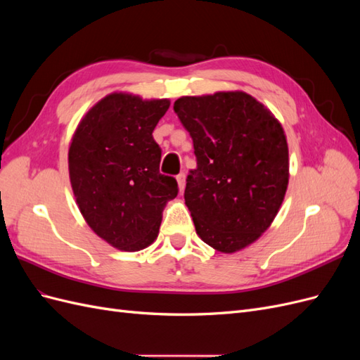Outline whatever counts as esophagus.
<instances>
[{
	"mask_svg": "<svg viewBox=\"0 0 360 360\" xmlns=\"http://www.w3.org/2000/svg\"><path fill=\"white\" fill-rule=\"evenodd\" d=\"M176 179H177V183H179L180 192H183L184 188H186V176H184V172H180Z\"/></svg>",
	"mask_w": 360,
	"mask_h": 360,
	"instance_id": "34e87169",
	"label": "esophagus"
}]
</instances>
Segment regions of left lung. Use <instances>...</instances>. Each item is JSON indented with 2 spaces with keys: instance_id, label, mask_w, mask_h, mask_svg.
I'll return each instance as SVG.
<instances>
[{
  "instance_id": "obj_1",
  "label": "left lung",
  "mask_w": 360,
  "mask_h": 360,
  "mask_svg": "<svg viewBox=\"0 0 360 360\" xmlns=\"http://www.w3.org/2000/svg\"><path fill=\"white\" fill-rule=\"evenodd\" d=\"M193 141L197 168L184 201L197 234L233 254L263 234L288 186V146L281 123L243 91L184 96L174 102Z\"/></svg>"
}]
</instances>
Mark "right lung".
<instances>
[{"label":"right lung","mask_w":360,"mask_h":360,"mask_svg":"<svg viewBox=\"0 0 360 360\" xmlns=\"http://www.w3.org/2000/svg\"><path fill=\"white\" fill-rule=\"evenodd\" d=\"M168 108V99L112 93L85 114L72 138L76 204L91 230L117 249L153 243L163 207L179 193L176 179L159 172L162 150L153 139Z\"/></svg>","instance_id":"add662e5"}]
</instances>
